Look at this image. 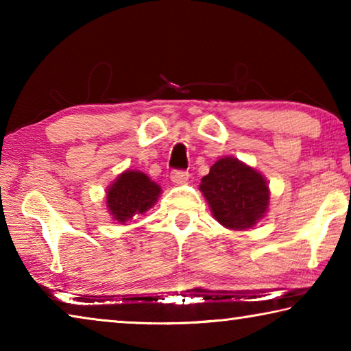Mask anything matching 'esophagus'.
Listing matches in <instances>:
<instances>
[{
    "mask_svg": "<svg viewBox=\"0 0 351 351\" xmlns=\"http://www.w3.org/2000/svg\"><path fill=\"white\" fill-rule=\"evenodd\" d=\"M170 180L175 184H184L189 180V173L184 170H173L170 175Z\"/></svg>",
    "mask_w": 351,
    "mask_h": 351,
    "instance_id": "1",
    "label": "esophagus"
}]
</instances>
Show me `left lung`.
Masks as SVG:
<instances>
[{
    "label": "left lung",
    "instance_id": "obj_1",
    "mask_svg": "<svg viewBox=\"0 0 351 351\" xmlns=\"http://www.w3.org/2000/svg\"><path fill=\"white\" fill-rule=\"evenodd\" d=\"M199 190L212 215L228 229H251L268 212L269 187L263 175L232 156L212 165Z\"/></svg>",
    "mask_w": 351,
    "mask_h": 351
}]
</instances>
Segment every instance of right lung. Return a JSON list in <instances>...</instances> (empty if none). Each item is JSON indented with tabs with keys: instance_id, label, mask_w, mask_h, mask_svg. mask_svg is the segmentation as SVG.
Returning <instances> with one entry per match:
<instances>
[{
	"instance_id": "right-lung-1",
	"label": "right lung",
	"mask_w": 351,
	"mask_h": 351,
	"mask_svg": "<svg viewBox=\"0 0 351 351\" xmlns=\"http://www.w3.org/2000/svg\"><path fill=\"white\" fill-rule=\"evenodd\" d=\"M159 193L161 187L145 173L127 170L106 190V207L116 221L125 224L134 215L152 209Z\"/></svg>"
}]
</instances>
